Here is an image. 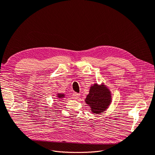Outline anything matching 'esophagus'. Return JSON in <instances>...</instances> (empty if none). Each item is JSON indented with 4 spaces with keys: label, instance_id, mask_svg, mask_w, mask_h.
<instances>
[{
    "label": "esophagus",
    "instance_id": "esophagus-1",
    "mask_svg": "<svg viewBox=\"0 0 155 155\" xmlns=\"http://www.w3.org/2000/svg\"><path fill=\"white\" fill-rule=\"evenodd\" d=\"M73 97H74V98H75V99H78V98H79V97H80V94L78 93L74 92L73 94Z\"/></svg>",
    "mask_w": 155,
    "mask_h": 155
}]
</instances>
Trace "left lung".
I'll return each mask as SVG.
<instances>
[{
    "label": "left lung",
    "mask_w": 155,
    "mask_h": 155,
    "mask_svg": "<svg viewBox=\"0 0 155 155\" xmlns=\"http://www.w3.org/2000/svg\"><path fill=\"white\" fill-rule=\"evenodd\" d=\"M85 102L91 107L93 113L100 114L104 112L110 104V92L104 85L94 84L91 87Z\"/></svg>",
    "instance_id": "8db88e82"
}]
</instances>
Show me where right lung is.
I'll use <instances>...</instances> for the list:
<instances>
[{
    "label": "right lung",
    "mask_w": 155,
    "mask_h": 155,
    "mask_svg": "<svg viewBox=\"0 0 155 155\" xmlns=\"http://www.w3.org/2000/svg\"><path fill=\"white\" fill-rule=\"evenodd\" d=\"M64 96V95L62 94H58V97H59V98H63Z\"/></svg>",
    "instance_id": "1"
}]
</instances>
